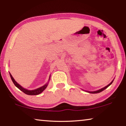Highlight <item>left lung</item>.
<instances>
[{
	"mask_svg": "<svg viewBox=\"0 0 126 126\" xmlns=\"http://www.w3.org/2000/svg\"><path fill=\"white\" fill-rule=\"evenodd\" d=\"M113 80H112L111 82L110 83L108 84V85H107V86H106L105 87H104V88H102V89H99V90H98V91H94V92H89V93H99V92H102V91H103V90H104V89H106L107 88V87H109L110 84H111L112 83V82H113Z\"/></svg>",
	"mask_w": 126,
	"mask_h": 126,
	"instance_id": "1",
	"label": "left lung"
}]
</instances>
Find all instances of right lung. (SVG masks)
I'll list each match as a JSON object with an SVG mask.
<instances>
[{"instance_id":"add662e5","label":"right lung","mask_w":126,"mask_h":126,"mask_svg":"<svg viewBox=\"0 0 126 126\" xmlns=\"http://www.w3.org/2000/svg\"><path fill=\"white\" fill-rule=\"evenodd\" d=\"M10 77H11L12 80L15 86H16L17 88L19 89L20 91H22L23 92H24V93H25L26 94H28V95H38V94H39L41 93L42 92L47 88V86H48V83H47L46 84L44 85V86L40 87V88H39L36 89H34V90H32V91H29V90H27V89H25L24 88H23L22 86H20V85L18 83H17L16 81L14 80V79L13 78V77L12 74L10 73Z\"/></svg>"}]
</instances>
